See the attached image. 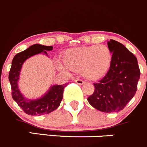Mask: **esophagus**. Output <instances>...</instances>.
Here are the masks:
<instances>
[{
    "instance_id": "esophagus-1",
    "label": "esophagus",
    "mask_w": 147,
    "mask_h": 147,
    "mask_svg": "<svg viewBox=\"0 0 147 147\" xmlns=\"http://www.w3.org/2000/svg\"><path fill=\"white\" fill-rule=\"evenodd\" d=\"M75 82L76 83V84H79V85H83V84H84V81H82L81 79H76Z\"/></svg>"
}]
</instances>
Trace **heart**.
Wrapping results in <instances>:
<instances>
[{
  "label": "heart",
  "instance_id": "obj_1",
  "mask_svg": "<svg viewBox=\"0 0 147 147\" xmlns=\"http://www.w3.org/2000/svg\"><path fill=\"white\" fill-rule=\"evenodd\" d=\"M65 65L58 63L59 69L64 71H81L89 79L104 76L112 62L111 51L104 45H94L69 50L64 56Z\"/></svg>",
  "mask_w": 147,
  "mask_h": 147
}]
</instances>
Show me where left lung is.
Listing matches in <instances>:
<instances>
[{"instance_id":"1","label":"left lung","mask_w":147,"mask_h":147,"mask_svg":"<svg viewBox=\"0 0 147 147\" xmlns=\"http://www.w3.org/2000/svg\"><path fill=\"white\" fill-rule=\"evenodd\" d=\"M112 53V62L105 76L94 83V93L87 100L102 112L123 109L136 94L140 78L137 59L123 44L111 39L107 43Z\"/></svg>"}]
</instances>
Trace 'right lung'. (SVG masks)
I'll return each mask as SVG.
<instances>
[{
	"mask_svg": "<svg viewBox=\"0 0 147 147\" xmlns=\"http://www.w3.org/2000/svg\"><path fill=\"white\" fill-rule=\"evenodd\" d=\"M53 46L40 44L32 45L22 52L17 53L12 61L8 78L12 90V97L26 114L31 116H40L50 114L60 105L63 98L64 88L68 84L63 85H53L50 87L44 96L38 99H26L18 88V82L21 68L26 59L38 53L47 54L46 51H52Z\"/></svg>",
	"mask_w": 147,
	"mask_h": 147,
	"instance_id": "right-lung-1",
	"label": "right lung"
}]
</instances>
